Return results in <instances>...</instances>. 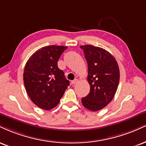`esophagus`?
I'll return each instance as SVG.
<instances>
[{
  "label": "esophagus",
  "instance_id": "34e87169",
  "mask_svg": "<svg viewBox=\"0 0 146 146\" xmlns=\"http://www.w3.org/2000/svg\"><path fill=\"white\" fill-rule=\"evenodd\" d=\"M78 79H75L74 80H73L71 82V84H72V85H75V84H76L77 83H78Z\"/></svg>",
  "mask_w": 146,
  "mask_h": 146
}]
</instances>
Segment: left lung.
I'll return each mask as SVG.
<instances>
[{"label":"left lung","mask_w":146,"mask_h":146,"mask_svg":"<svg viewBox=\"0 0 146 146\" xmlns=\"http://www.w3.org/2000/svg\"><path fill=\"white\" fill-rule=\"evenodd\" d=\"M88 62L89 94L82 98L84 108L96 111L106 107L113 99L120 80L117 61L104 49L91 45L80 46Z\"/></svg>","instance_id":"1"}]
</instances>
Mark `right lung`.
I'll list each match as a JSON object with an SVG mask.
<instances>
[{"instance_id":"add662e5","label":"right lung","mask_w":146,"mask_h":146,"mask_svg":"<svg viewBox=\"0 0 146 146\" xmlns=\"http://www.w3.org/2000/svg\"><path fill=\"white\" fill-rule=\"evenodd\" d=\"M67 47L49 45L39 49L26 62L24 84L30 99L38 108L50 110L59 103L69 86L58 60Z\"/></svg>"}]
</instances>
